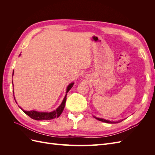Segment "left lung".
Wrapping results in <instances>:
<instances>
[{"label": "left lung", "instance_id": "1", "mask_svg": "<svg viewBox=\"0 0 155 155\" xmlns=\"http://www.w3.org/2000/svg\"><path fill=\"white\" fill-rule=\"evenodd\" d=\"M94 118H96V120L103 121V122H105V123H108V124H116V123H119L121 122V121H123L124 120H119V121H110V120H105L104 118H97L96 116H94Z\"/></svg>", "mask_w": 155, "mask_h": 155}]
</instances>
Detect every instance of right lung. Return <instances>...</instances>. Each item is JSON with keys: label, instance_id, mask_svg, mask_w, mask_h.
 <instances>
[{"label": "right lung", "instance_id": "add662e5", "mask_svg": "<svg viewBox=\"0 0 155 155\" xmlns=\"http://www.w3.org/2000/svg\"><path fill=\"white\" fill-rule=\"evenodd\" d=\"M21 55V54L19 55ZM14 74V71L13 72V75ZM74 83H70L69 85H68L67 88V91H66V94H65V96L64 97V99L62 101L61 105L56 109V110H54L51 112H39V111H36V110H30V111H26L23 110L21 107H19L20 109L25 112L26 114H27L28 116H30L31 118L35 120H52L55 118H58V117L63 112L64 108L65 106V103H66L67 100V95L68 91L72 88L73 87ZM14 99H15V96H14ZM16 101V100H15ZM17 103V102H16Z\"/></svg>", "mask_w": 155, "mask_h": 155}]
</instances>
